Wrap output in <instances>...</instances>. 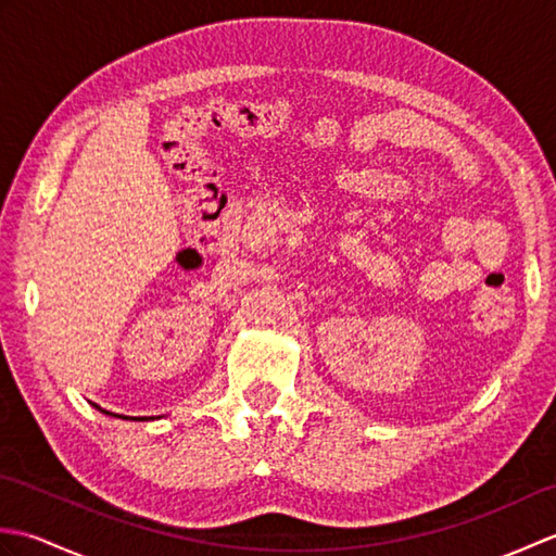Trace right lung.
Segmentation results:
<instances>
[{"mask_svg":"<svg viewBox=\"0 0 556 556\" xmlns=\"http://www.w3.org/2000/svg\"><path fill=\"white\" fill-rule=\"evenodd\" d=\"M96 408H100V406H96ZM102 413H108V416H114V413H110V410H102ZM116 418H124V420H148V418H126V416H116Z\"/></svg>","mask_w":556,"mask_h":556,"instance_id":"1","label":"right lung"}]
</instances>
